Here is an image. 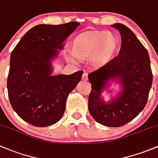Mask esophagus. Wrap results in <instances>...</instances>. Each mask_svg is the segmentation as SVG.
<instances>
[{
  "mask_svg": "<svg viewBox=\"0 0 158 158\" xmlns=\"http://www.w3.org/2000/svg\"><path fill=\"white\" fill-rule=\"evenodd\" d=\"M88 80V77H87V73L84 72L82 75V81H87Z\"/></svg>",
  "mask_w": 158,
  "mask_h": 158,
  "instance_id": "obj_1",
  "label": "esophagus"
}]
</instances>
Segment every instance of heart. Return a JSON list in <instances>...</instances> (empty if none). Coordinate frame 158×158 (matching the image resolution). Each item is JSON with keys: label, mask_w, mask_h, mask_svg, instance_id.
I'll list each match as a JSON object with an SVG mask.
<instances>
[{"label": "heart", "mask_w": 158, "mask_h": 158, "mask_svg": "<svg viewBox=\"0 0 158 158\" xmlns=\"http://www.w3.org/2000/svg\"><path fill=\"white\" fill-rule=\"evenodd\" d=\"M117 40L108 32L90 31L80 34L73 43V52L81 59H88L94 65H101L108 62L117 49ZM68 59L73 61L71 53Z\"/></svg>", "instance_id": "obj_1"}]
</instances>
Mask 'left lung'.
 <instances>
[{
    "instance_id": "left-lung-1",
    "label": "left lung",
    "mask_w": 158,
    "mask_h": 158,
    "mask_svg": "<svg viewBox=\"0 0 158 158\" xmlns=\"http://www.w3.org/2000/svg\"><path fill=\"white\" fill-rule=\"evenodd\" d=\"M121 35L118 55L90 73L91 92L88 98L89 112L100 124L119 127L129 123L143 110L152 85V72L147 49L129 28L122 23L112 25ZM110 81L120 84L121 90L110 102L101 96Z\"/></svg>"
}]
</instances>
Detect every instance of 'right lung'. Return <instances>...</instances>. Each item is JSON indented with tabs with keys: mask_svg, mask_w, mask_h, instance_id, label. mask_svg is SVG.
<instances>
[{
	"mask_svg": "<svg viewBox=\"0 0 158 158\" xmlns=\"http://www.w3.org/2000/svg\"><path fill=\"white\" fill-rule=\"evenodd\" d=\"M80 25L40 24L32 27L10 55L7 90L10 103L21 118L37 127L58 123L65 110L68 94L83 71L52 76L53 60L66 39Z\"/></svg>",
	"mask_w": 158,
	"mask_h": 158,
	"instance_id": "add662e5",
	"label": "right lung"
}]
</instances>
